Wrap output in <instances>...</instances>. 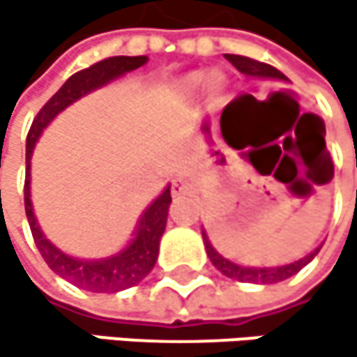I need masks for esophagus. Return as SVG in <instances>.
<instances>
[{
	"mask_svg": "<svg viewBox=\"0 0 357 357\" xmlns=\"http://www.w3.org/2000/svg\"><path fill=\"white\" fill-rule=\"evenodd\" d=\"M171 192H173V197H182V195H188V192H190V184H188L186 180H182V177H177V180H173Z\"/></svg>",
	"mask_w": 357,
	"mask_h": 357,
	"instance_id": "1",
	"label": "esophagus"
}]
</instances>
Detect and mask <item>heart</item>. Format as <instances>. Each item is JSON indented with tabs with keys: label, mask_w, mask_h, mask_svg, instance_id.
<instances>
[{
	"label": "heart",
	"mask_w": 357,
	"mask_h": 357,
	"mask_svg": "<svg viewBox=\"0 0 357 357\" xmlns=\"http://www.w3.org/2000/svg\"><path fill=\"white\" fill-rule=\"evenodd\" d=\"M201 83H208V85H210V89H218V87H220V79H218L216 75H212L210 79H205L203 75H192V77L188 79V85H190L192 89H197Z\"/></svg>",
	"instance_id": "obj_1"
}]
</instances>
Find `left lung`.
<instances>
[{"mask_svg":"<svg viewBox=\"0 0 357 357\" xmlns=\"http://www.w3.org/2000/svg\"><path fill=\"white\" fill-rule=\"evenodd\" d=\"M233 66L238 68V70L246 77H252V79H278V81H287V77L276 70L274 66L270 63H264V61H257V59H250V57H244V55H225ZM203 242H205V250H208V257L210 261L216 266L218 272H222L225 276L233 278V280H240V282H261V284H272V282H280L284 278H289L294 274H298L308 261H312V257L319 252V248H314L312 252H308L304 259L300 261H294V264H287V266H278V268H246V266H240V264H233L229 261L227 257H222L208 240L203 231Z\"/></svg>","mask_w":357,"mask_h":357,"instance_id":"1","label":"left lung"}]
</instances>
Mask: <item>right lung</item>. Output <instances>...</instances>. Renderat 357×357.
I'll list each match as a JSON object with an SVG mask.
<instances>
[{
	"label": "right lung",
	"mask_w": 357,
	"mask_h": 357,
	"mask_svg": "<svg viewBox=\"0 0 357 357\" xmlns=\"http://www.w3.org/2000/svg\"><path fill=\"white\" fill-rule=\"evenodd\" d=\"M145 61H147L145 55H137V57L119 55V57L102 59L98 63L85 68V70L73 75L59 87V91L53 96V98L38 111L33 124L29 128V135H27L25 214H27V222L31 229L33 242H36L40 255H43V259L47 261V266L55 274H59L66 280H70L73 284L81 287V289H87L93 294H115L121 289H128V287H135L137 282H141L149 272H152L156 259H158L160 238L167 227L169 205H171V186H167L154 199V203L143 212V216L139 218L137 229H135V238L124 250H119L117 255H111L105 259L87 261V259H75L70 255L61 252L55 244H51L45 238V233L40 231V225L33 216V205H31V190H29L31 162L29 160H31L38 137L43 135V130L55 119L57 113H61L66 107H70L73 102L83 98L85 93L111 83L113 79L126 75L130 70H137V68H141Z\"/></svg>",
	"instance_id": "add662e5"
}]
</instances>
